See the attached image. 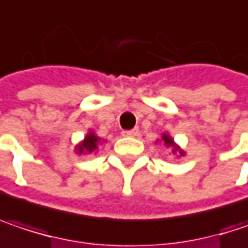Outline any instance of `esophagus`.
<instances>
[{"instance_id": "34e87169", "label": "esophagus", "mask_w": 248, "mask_h": 248, "mask_svg": "<svg viewBox=\"0 0 248 248\" xmlns=\"http://www.w3.org/2000/svg\"><path fill=\"white\" fill-rule=\"evenodd\" d=\"M139 133V129H130V130H124L122 135L124 136H136Z\"/></svg>"}]
</instances>
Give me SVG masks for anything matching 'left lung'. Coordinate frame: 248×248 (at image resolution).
<instances>
[{
  "mask_svg": "<svg viewBox=\"0 0 248 248\" xmlns=\"http://www.w3.org/2000/svg\"><path fill=\"white\" fill-rule=\"evenodd\" d=\"M163 140H165V143H166L168 146H174V143H173V139H171V138H169V136H166V135H165V136H163ZM173 152H174V150H173ZM179 153H180V155H183V152H179Z\"/></svg>",
  "mask_w": 248,
  "mask_h": 248,
  "instance_id": "1",
  "label": "left lung"
}]
</instances>
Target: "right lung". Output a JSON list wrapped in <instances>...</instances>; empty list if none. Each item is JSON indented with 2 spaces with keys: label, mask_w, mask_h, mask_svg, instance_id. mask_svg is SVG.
<instances>
[{
  "label": "right lung",
  "mask_w": 248,
  "mask_h": 248,
  "mask_svg": "<svg viewBox=\"0 0 248 248\" xmlns=\"http://www.w3.org/2000/svg\"><path fill=\"white\" fill-rule=\"evenodd\" d=\"M99 142V139L95 136V135H88L86 138H85V140H83V143L78 147V152L79 153H82V152H92V150H95L96 149V143Z\"/></svg>",
  "instance_id": "obj_1"
}]
</instances>
